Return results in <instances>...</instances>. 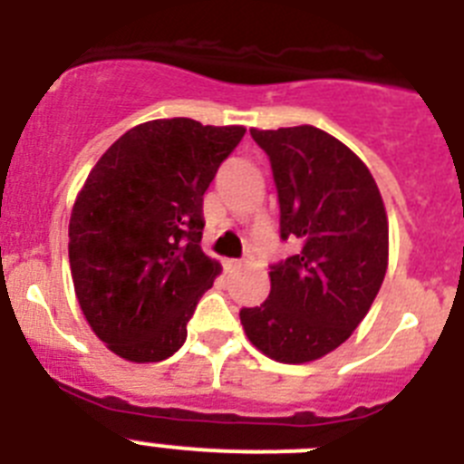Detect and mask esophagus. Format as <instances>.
Masks as SVG:
<instances>
[{
  "instance_id": "obj_1",
  "label": "esophagus",
  "mask_w": 464,
  "mask_h": 464,
  "mask_svg": "<svg viewBox=\"0 0 464 464\" xmlns=\"http://www.w3.org/2000/svg\"><path fill=\"white\" fill-rule=\"evenodd\" d=\"M241 265H244V262H241V260H225V269H229V272H235V269H241Z\"/></svg>"
}]
</instances>
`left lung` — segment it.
<instances>
[{"label": "left lung", "instance_id": "left-lung-1", "mask_svg": "<svg viewBox=\"0 0 464 464\" xmlns=\"http://www.w3.org/2000/svg\"><path fill=\"white\" fill-rule=\"evenodd\" d=\"M269 158L281 239L299 251L272 265V290L241 309L246 334L285 364L318 360L360 325L388 267V218L362 160L311 125L251 130Z\"/></svg>", "mask_w": 464, "mask_h": 464}]
</instances>
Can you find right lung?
<instances>
[{"label":"right lung","mask_w":464,"mask_h":464,"mask_svg":"<svg viewBox=\"0 0 464 464\" xmlns=\"http://www.w3.org/2000/svg\"><path fill=\"white\" fill-rule=\"evenodd\" d=\"M244 127L190 118L122 134L92 167L69 220L73 290L92 332L116 355L160 362L220 274L204 256V192Z\"/></svg>","instance_id":"obj_1"}]
</instances>
